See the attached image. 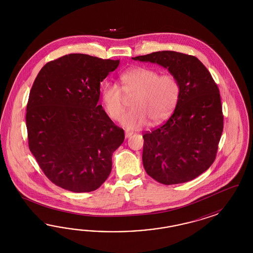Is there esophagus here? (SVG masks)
<instances>
[{
    "label": "esophagus",
    "mask_w": 253,
    "mask_h": 253,
    "mask_svg": "<svg viewBox=\"0 0 253 253\" xmlns=\"http://www.w3.org/2000/svg\"><path fill=\"white\" fill-rule=\"evenodd\" d=\"M132 135V132L131 131H128V130H126L125 131V138H129L130 136Z\"/></svg>",
    "instance_id": "1"
}]
</instances>
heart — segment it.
Listing matches in <instances>:
<instances>
[{
	"label": "heart",
	"instance_id": "heart-1",
	"mask_svg": "<svg viewBox=\"0 0 253 253\" xmlns=\"http://www.w3.org/2000/svg\"><path fill=\"white\" fill-rule=\"evenodd\" d=\"M160 74L152 68L136 67L120 75L122 87L116 83H106L102 89V102L107 114L116 121L122 118L125 95L133 96L132 108L122 120L125 128H142L148 120L154 125L165 121L176 107L180 84L174 75Z\"/></svg>",
	"mask_w": 253,
	"mask_h": 253
}]
</instances>
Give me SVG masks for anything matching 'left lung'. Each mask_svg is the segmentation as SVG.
<instances>
[{
	"mask_svg": "<svg viewBox=\"0 0 253 253\" xmlns=\"http://www.w3.org/2000/svg\"><path fill=\"white\" fill-rule=\"evenodd\" d=\"M131 58L168 69L180 84L173 114L143 135L146 173L163 184L191 181L207 170L216 157L223 129L219 89L206 67L193 55L161 51Z\"/></svg>",
	"mask_w": 253,
	"mask_h": 253,
	"instance_id": "obj_1",
	"label": "left lung"
}]
</instances>
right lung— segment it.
Returning <instances> with one entry per match:
<instances>
[{"instance_id":"1","label":"right lung","mask_w":253,"mask_h":253,"mask_svg":"<svg viewBox=\"0 0 253 253\" xmlns=\"http://www.w3.org/2000/svg\"><path fill=\"white\" fill-rule=\"evenodd\" d=\"M120 60L70 54L40 70L27 105L29 147L48 179L76 193L99 188L124 141L98 105L100 83Z\"/></svg>"}]
</instances>
